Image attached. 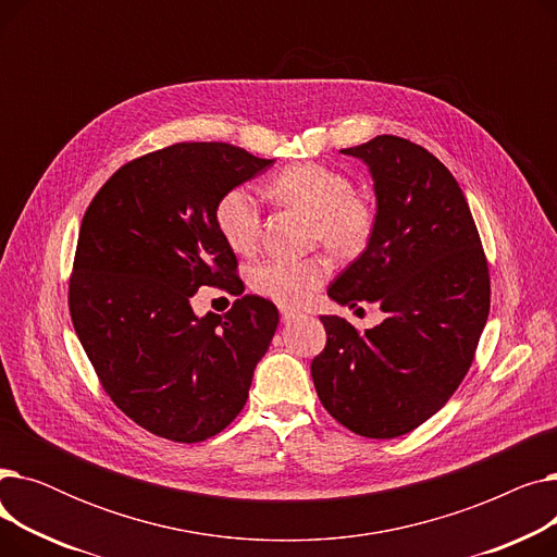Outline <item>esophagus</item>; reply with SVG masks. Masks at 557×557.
<instances>
[{
  "instance_id": "34e87169",
  "label": "esophagus",
  "mask_w": 557,
  "mask_h": 557,
  "mask_svg": "<svg viewBox=\"0 0 557 557\" xmlns=\"http://www.w3.org/2000/svg\"><path fill=\"white\" fill-rule=\"evenodd\" d=\"M280 313H282V320H284V323H290V320H296V318H300L302 313L300 311H296V309H280Z\"/></svg>"
}]
</instances>
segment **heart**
Here are the masks:
<instances>
[{"label":"heart","mask_w":557,"mask_h":557,"mask_svg":"<svg viewBox=\"0 0 557 557\" xmlns=\"http://www.w3.org/2000/svg\"><path fill=\"white\" fill-rule=\"evenodd\" d=\"M269 196L311 214V239L325 242L343 255L361 252L374 234L376 208L368 194L355 189L349 175L320 162H298L273 173ZM221 239L237 255H252L261 239V210L257 198L244 189H227L214 208ZM332 273L325 255L305 259H269L250 271V288L280 307H300Z\"/></svg>","instance_id":"obj_1"}]
</instances>
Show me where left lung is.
I'll return each mask as SVG.
<instances>
[{"label": "left lung", "mask_w": 557, "mask_h": 557, "mask_svg": "<svg viewBox=\"0 0 557 557\" xmlns=\"http://www.w3.org/2000/svg\"><path fill=\"white\" fill-rule=\"evenodd\" d=\"M343 153L370 166L376 227L327 294L349 307L372 302L386 318L359 332L320 315L327 343L311 376L336 422L391 441L441 411L470 370L490 313V269L470 205L435 156L395 135Z\"/></svg>", "instance_id": "8db88e82"}]
</instances>
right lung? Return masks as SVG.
I'll use <instances>...</instances> for the list:
<instances>
[{
    "label": "right lung",
    "mask_w": 557,
    "mask_h": 557,
    "mask_svg": "<svg viewBox=\"0 0 557 557\" xmlns=\"http://www.w3.org/2000/svg\"><path fill=\"white\" fill-rule=\"evenodd\" d=\"M271 164L223 141H178L116 169L83 214L67 294L76 336L112 404L158 437L221 433L277 330V307L244 296L214 223L219 198ZM200 285L240 298L196 319Z\"/></svg>",
    "instance_id": "right-lung-1"
}]
</instances>
